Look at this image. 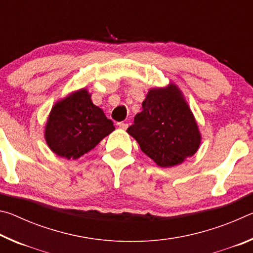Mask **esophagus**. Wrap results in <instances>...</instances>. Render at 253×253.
Masks as SVG:
<instances>
[{
  "label": "esophagus",
  "mask_w": 253,
  "mask_h": 253,
  "mask_svg": "<svg viewBox=\"0 0 253 253\" xmlns=\"http://www.w3.org/2000/svg\"><path fill=\"white\" fill-rule=\"evenodd\" d=\"M117 125H118L119 128H122V129H126V128L128 127V124L127 123H124V122L117 123Z\"/></svg>",
  "instance_id": "obj_1"
}]
</instances>
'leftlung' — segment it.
Segmentation results:
<instances>
[{
  "label": "left lung",
  "mask_w": 253,
  "mask_h": 253,
  "mask_svg": "<svg viewBox=\"0 0 253 253\" xmlns=\"http://www.w3.org/2000/svg\"><path fill=\"white\" fill-rule=\"evenodd\" d=\"M127 132L162 168L181 164L194 155L201 143L195 119L176 85L149 90L142 113Z\"/></svg>",
  "instance_id": "1"
}]
</instances>
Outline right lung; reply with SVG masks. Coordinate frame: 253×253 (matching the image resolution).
Returning a JSON list of instances; mask_svg holds the SVG:
<instances>
[{"instance_id":"right-lung-1","label":"right lung","mask_w":253,"mask_h":253,"mask_svg":"<svg viewBox=\"0 0 253 253\" xmlns=\"http://www.w3.org/2000/svg\"><path fill=\"white\" fill-rule=\"evenodd\" d=\"M114 129V123L92 104L87 90L81 89L53 106L45 139L57 155L76 160L95 148Z\"/></svg>"}]
</instances>
